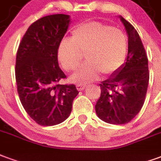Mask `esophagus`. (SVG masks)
<instances>
[{
  "label": "esophagus",
  "instance_id": "esophagus-1",
  "mask_svg": "<svg viewBox=\"0 0 161 161\" xmlns=\"http://www.w3.org/2000/svg\"><path fill=\"white\" fill-rule=\"evenodd\" d=\"M76 88H77L78 91H82V90H84L86 88V86L82 85V84H78V85L76 86Z\"/></svg>",
  "mask_w": 161,
  "mask_h": 161
}]
</instances>
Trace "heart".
Here are the masks:
<instances>
[{"label": "heart", "mask_w": 161, "mask_h": 161, "mask_svg": "<svg viewBox=\"0 0 161 161\" xmlns=\"http://www.w3.org/2000/svg\"><path fill=\"white\" fill-rule=\"evenodd\" d=\"M128 51V40L123 31L99 21L80 25L72 31L71 39H63L58 48V59L67 71L78 67L85 53L86 63L73 74L75 83H89L100 73L111 75L123 66Z\"/></svg>", "instance_id": "heart-1"}]
</instances>
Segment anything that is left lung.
I'll list each match as a JSON object with an SVG mask.
<instances>
[{"mask_svg":"<svg viewBox=\"0 0 161 161\" xmlns=\"http://www.w3.org/2000/svg\"><path fill=\"white\" fill-rule=\"evenodd\" d=\"M119 18L129 37L126 63L99 84L101 92L95 105L98 118L111 124H127L139 113L149 80L147 57L140 36L130 22Z\"/></svg>","mask_w":161,"mask_h":161,"instance_id":"left-lung-1","label":"left lung"}]
</instances>
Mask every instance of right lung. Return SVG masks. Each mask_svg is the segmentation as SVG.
<instances>
[{
	"label": "right lung",
	"mask_w": 161,
	"mask_h": 161,
	"mask_svg": "<svg viewBox=\"0 0 161 161\" xmlns=\"http://www.w3.org/2000/svg\"><path fill=\"white\" fill-rule=\"evenodd\" d=\"M70 24V16L52 14L29 26L19 46L15 78L19 97L27 114L42 126L63 123L72 111L79 92L75 86L60 85L66 75L57 53Z\"/></svg>",
	"instance_id": "add662e5"
}]
</instances>
